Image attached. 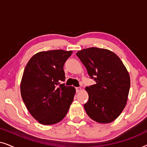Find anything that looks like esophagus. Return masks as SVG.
I'll use <instances>...</instances> for the list:
<instances>
[{
    "label": "esophagus",
    "instance_id": "esophagus-1",
    "mask_svg": "<svg viewBox=\"0 0 147 147\" xmlns=\"http://www.w3.org/2000/svg\"><path fill=\"white\" fill-rule=\"evenodd\" d=\"M76 92H79L82 90V88L80 87H77L76 88Z\"/></svg>",
    "mask_w": 147,
    "mask_h": 147
}]
</instances>
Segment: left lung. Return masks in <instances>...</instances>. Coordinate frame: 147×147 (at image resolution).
<instances>
[{
    "label": "left lung",
    "mask_w": 147,
    "mask_h": 147,
    "mask_svg": "<svg viewBox=\"0 0 147 147\" xmlns=\"http://www.w3.org/2000/svg\"><path fill=\"white\" fill-rule=\"evenodd\" d=\"M76 55L96 82L86 90L89 96L84 108L89 117L102 124L113 122L127 102L130 79L119 57L110 50L90 47Z\"/></svg>",
    "instance_id": "8db88e82"
}]
</instances>
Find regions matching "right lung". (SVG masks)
Here are the masks:
<instances>
[{
  "mask_svg": "<svg viewBox=\"0 0 147 147\" xmlns=\"http://www.w3.org/2000/svg\"><path fill=\"white\" fill-rule=\"evenodd\" d=\"M72 53L62 49L41 51L26 65L21 82V97L40 124H57L67 114L76 89L59 82L65 81L63 65Z\"/></svg>",
  "mask_w": 147,
  "mask_h": 147,
  "instance_id": "right-lung-1",
  "label": "right lung"
}]
</instances>
